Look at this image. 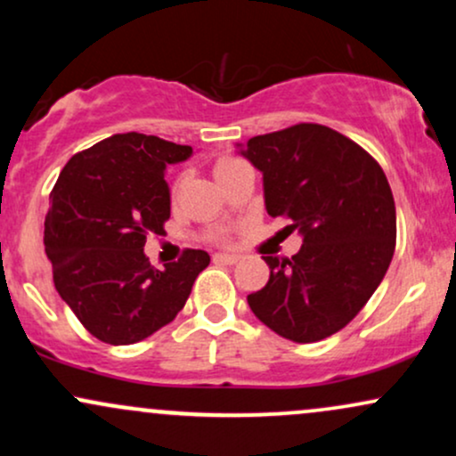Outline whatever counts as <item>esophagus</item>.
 <instances>
[{
    "instance_id": "34e87169",
    "label": "esophagus",
    "mask_w": 456,
    "mask_h": 456,
    "mask_svg": "<svg viewBox=\"0 0 456 456\" xmlns=\"http://www.w3.org/2000/svg\"><path fill=\"white\" fill-rule=\"evenodd\" d=\"M240 259H242V257H240V255H235V253H216V255H214V261H216V264L233 265V264H238Z\"/></svg>"
}]
</instances>
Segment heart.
I'll list each match as a JSON object with an SVG mask.
<instances>
[{
  "label": "heart",
  "mask_w": 456,
  "mask_h": 456,
  "mask_svg": "<svg viewBox=\"0 0 456 456\" xmlns=\"http://www.w3.org/2000/svg\"><path fill=\"white\" fill-rule=\"evenodd\" d=\"M242 165V160H238V159H233V156H223V159H218L216 162H214V175H216V180H221L223 175H227L229 171H233L235 167H240ZM180 184L182 182L177 180L175 184H174V188H171V195H177V191H180Z\"/></svg>",
  "instance_id": "1"
}]
</instances>
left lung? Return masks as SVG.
Returning a JSON list of instances; mask_svg holds the SVG:
<instances>
[{
	"label": "left lung",
	"instance_id": "obj_1",
	"mask_svg": "<svg viewBox=\"0 0 456 456\" xmlns=\"http://www.w3.org/2000/svg\"><path fill=\"white\" fill-rule=\"evenodd\" d=\"M242 154L264 174L265 210L302 235L291 259L264 257L270 281L250 311L294 343L347 326L386 276L396 210L386 174L369 151L322 124H296L248 139Z\"/></svg>",
	"mask_w": 456,
	"mask_h": 456
}]
</instances>
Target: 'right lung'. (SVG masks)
Instances as JSON below:
<instances>
[{
  "mask_svg": "<svg viewBox=\"0 0 456 456\" xmlns=\"http://www.w3.org/2000/svg\"><path fill=\"white\" fill-rule=\"evenodd\" d=\"M191 154V145L154 134H113L72 156L57 177L45 250L57 294L98 341L133 345L174 322L210 264L206 250L186 248L156 270L143 253L171 216L167 165Z\"/></svg>",
  "mask_w": 456,
  "mask_h": 456,
  "instance_id": "right-lung-1",
  "label": "right lung"
}]
</instances>
